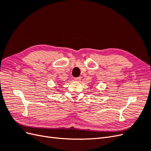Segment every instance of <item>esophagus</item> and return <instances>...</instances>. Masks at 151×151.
Instances as JSON below:
<instances>
[{
    "mask_svg": "<svg viewBox=\"0 0 151 151\" xmlns=\"http://www.w3.org/2000/svg\"><path fill=\"white\" fill-rule=\"evenodd\" d=\"M74 80L76 81H77V82H79L81 81V77H76V78L74 79Z\"/></svg>",
    "mask_w": 151,
    "mask_h": 151,
    "instance_id": "esophagus-1",
    "label": "esophagus"
}]
</instances>
